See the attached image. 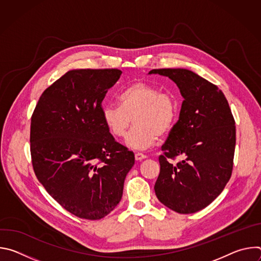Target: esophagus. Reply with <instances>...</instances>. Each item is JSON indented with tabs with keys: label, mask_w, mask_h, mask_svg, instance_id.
<instances>
[{
	"label": "esophagus",
	"mask_w": 261,
	"mask_h": 261,
	"mask_svg": "<svg viewBox=\"0 0 261 261\" xmlns=\"http://www.w3.org/2000/svg\"><path fill=\"white\" fill-rule=\"evenodd\" d=\"M145 158H146V156L143 155V154H141V153H136V154H135V160H136V161H141V160H143V159H145Z\"/></svg>",
	"instance_id": "obj_1"
}]
</instances>
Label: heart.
I'll return each mask as SVG.
<instances>
[{
    "instance_id": "heart-1",
    "label": "heart",
    "mask_w": 261,
    "mask_h": 261,
    "mask_svg": "<svg viewBox=\"0 0 261 261\" xmlns=\"http://www.w3.org/2000/svg\"><path fill=\"white\" fill-rule=\"evenodd\" d=\"M120 103H105L102 120L109 132L124 137L132 122L135 126L126 138V144L135 150L153 146L159 135H166L174 126L177 103L173 94L142 82L126 87L119 95Z\"/></svg>"
}]
</instances>
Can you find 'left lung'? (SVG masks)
Segmentation results:
<instances>
[{
    "instance_id": "left-lung-1",
    "label": "left lung",
    "mask_w": 261,
    "mask_h": 261,
    "mask_svg": "<svg viewBox=\"0 0 261 261\" xmlns=\"http://www.w3.org/2000/svg\"><path fill=\"white\" fill-rule=\"evenodd\" d=\"M148 74L170 79L184 98L179 117L162 145L155 193L179 214L196 213L225 188L233 166L236 123L217 86L188 69H154ZM180 155L176 165L169 159Z\"/></svg>"
}]
</instances>
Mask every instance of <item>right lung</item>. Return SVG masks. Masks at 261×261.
I'll return each instance as SVG.
<instances>
[{
	"mask_svg": "<svg viewBox=\"0 0 261 261\" xmlns=\"http://www.w3.org/2000/svg\"><path fill=\"white\" fill-rule=\"evenodd\" d=\"M121 74L119 69L70 70L42 93L31 119L37 178L83 219H102L119 204L135 162L102 120L101 103Z\"/></svg>",
	"mask_w": 261,
	"mask_h": 261,
	"instance_id": "add662e5",
	"label": "right lung"
}]
</instances>
